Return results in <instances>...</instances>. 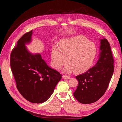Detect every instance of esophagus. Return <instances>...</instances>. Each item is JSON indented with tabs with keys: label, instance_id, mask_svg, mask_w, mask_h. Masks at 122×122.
<instances>
[{
	"label": "esophagus",
	"instance_id": "esophagus-1",
	"mask_svg": "<svg viewBox=\"0 0 122 122\" xmlns=\"http://www.w3.org/2000/svg\"><path fill=\"white\" fill-rule=\"evenodd\" d=\"M62 77H63V79H67V80L70 79V77L69 76H66V75H63Z\"/></svg>",
	"mask_w": 122,
	"mask_h": 122
}]
</instances>
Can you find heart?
I'll return each instance as SVG.
<instances>
[{"mask_svg":"<svg viewBox=\"0 0 122 122\" xmlns=\"http://www.w3.org/2000/svg\"><path fill=\"white\" fill-rule=\"evenodd\" d=\"M97 53L95 46L82 36H75L62 40L60 46H53L51 50L52 64L60 69L67 62L63 71L78 73L87 71L95 60Z\"/></svg>","mask_w":122,"mask_h":122,"instance_id":"heart-1","label":"heart"}]
</instances>
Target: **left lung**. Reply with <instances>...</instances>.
<instances>
[{"mask_svg":"<svg viewBox=\"0 0 122 122\" xmlns=\"http://www.w3.org/2000/svg\"><path fill=\"white\" fill-rule=\"evenodd\" d=\"M100 52L97 63L85 73L76 77L79 82L73 93L82 104L95 102L104 95L114 72V59L109 42L100 39Z\"/></svg>","mask_w":122,"mask_h":122,"instance_id":"8db88e82","label":"left lung"}]
</instances>
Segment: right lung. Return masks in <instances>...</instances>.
Wrapping results in <instances>:
<instances>
[{
    "instance_id": "right-lung-1",
    "label": "right lung",
    "mask_w": 122,
    "mask_h": 122,
    "mask_svg": "<svg viewBox=\"0 0 122 122\" xmlns=\"http://www.w3.org/2000/svg\"><path fill=\"white\" fill-rule=\"evenodd\" d=\"M32 31L18 41L10 55V66L22 97L32 103H42L52 94L62 76L47 65L40 54L28 50L25 45L31 41Z\"/></svg>"
}]
</instances>
